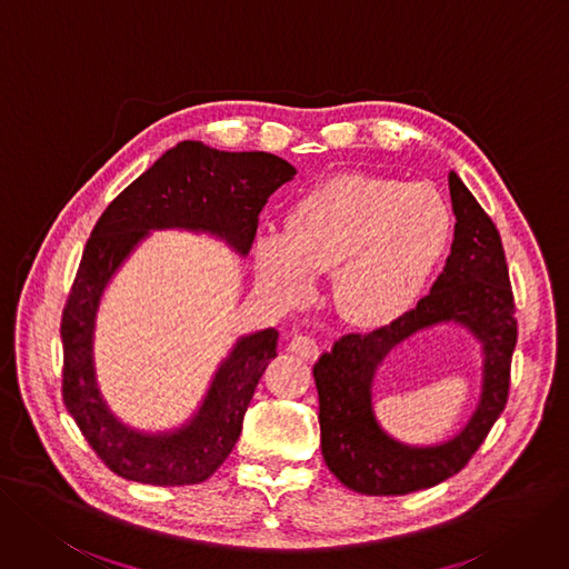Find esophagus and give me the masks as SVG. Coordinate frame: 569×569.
<instances>
[{
  "mask_svg": "<svg viewBox=\"0 0 569 569\" xmlns=\"http://www.w3.org/2000/svg\"><path fill=\"white\" fill-rule=\"evenodd\" d=\"M288 349L296 356H300L302 361H317L319 359V345H317V340L307 338V335H296V338L290 340Z\"/></svg>",
  "mask_w": 569,
  "mask_h": 569,
  "instance_id": "1",
  "label": "esophagus"
}]
</instances>
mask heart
Returning a JSON list of instances; mask_svg holds the SVG:
<instances>
[{
  "instance_id": "heart-1",
  "label": "heart",
  "mask_w": 569,
  "mask_h": 569,
  "mask_svg": "<svg viewBox=\"0 0 569 569\" xmlns=\"http://www.w3.org/2000/svg\"><path fill=\"white\" fill-rule=\"evenodd\" d=\"M450 231L452 213L433 184L345 173L292 203L286 229L258 231L256 264L283 307L309 302L319 273L335 269L338 311L359 328H380L422 298Z\"/></svg>"
}]
</instances>
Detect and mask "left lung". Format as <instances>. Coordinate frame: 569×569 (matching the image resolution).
<instances>
[{
    "instance_id": "1",
    "label": "left lung",
    "mask_w": 569,
    "mask_h": 569,
    "mask_svg": "<svg viewBox=\"0 0 569 569\" xmlns=\"http://www.w3.org/2000/svg\"><path fill=\"white\" fill-rule=\"evenodd\" d=\"M455 239L431 292L398 321L368 335H342L313 363L321 452L342 486L370 497L427 490L465 469L509 396L516 349L513 292L495 222L450 171ZM438 325L465 327L481 347V393L457 435L431 447L393 439L373 412L376 372L403 341Z\"/></svg>"
}]
</instances>
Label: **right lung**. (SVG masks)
<instances>
[{"mask_svg": "<svg viewBox=\"0 0 569 569\" xmlns=\"http://www.w3.org/2000/svg\"><path fill=\"white\" fill-rule=\"evenodd\" d=\"M298 168L269 152H224L182 140L163 152L108 206L91 231L62 311V396L89 446L117 476L144 486H197L213 476L237 446L243 415L277 356L279 332L237 338L218 363L197 410L182 425L144 431L121 422L100 389L96 330L112 279L152 231H192L222 241L246 258L258 216Z\"/></svg>", "mask_w": 569, "mask_h": 569, "instance_id": "obj_1", "label": "right lung"}]
</instances>
